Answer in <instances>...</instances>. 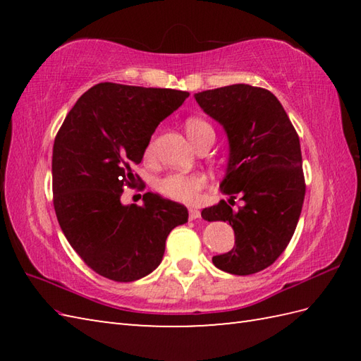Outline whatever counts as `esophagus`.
I'll use <instances>...</instances> for the list:
<instances>
[{
  "label": "esophagus",
  "instance_id": "esophagus-1",
  "mask_svg": "<svg viewBox=\"0 0 361 361\" xmlns=\"http://www.w3.org/2000/svg\"><path fill=\"white\" fill-rule=\"evenodd\" d=\"M202 217V212L198 211V209H189V219L190 220H197V219H200Z\"/></svg>",
  "mask_w": 361,
  "mask_h": 361
}]
</instances>
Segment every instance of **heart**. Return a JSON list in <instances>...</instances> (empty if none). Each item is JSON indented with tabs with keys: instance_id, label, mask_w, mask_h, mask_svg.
Segmentation results:
<instances>
[{
	"instance_id": "obj_1",
	"label": "heart",
	"mask_w": 361,
	"mask_h": 361,
	"mask_svg": "<svg viewBox=\"0 0 361 361\" xmlns=\"http://www.w3.org/2000/svg\"><path fill=\"white\" fill-rule=\"evenodd\" d=\"M212 127L208 122L198 118H190L186 121V133L189 140L195 142L204 132H209ZM153 153V141L150 140L145 147V157L150 158ZM206 186V176L198 172H172L167 173L157 183V189L159 194L173 202L192 204L200 197L202 189Z\"/></svg>"
}]
</instances>
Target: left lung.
<instances>
[{
    "label": "left lung",
    "mask_w": 361,
    "mask_h": 361,
    "mask_svg": "<svg viewBox=\"0 0 361 361\" xmlns=\"http://www.w3.org/2000/svg\"><path fill=\"white\" fill-rule=\"evenodd\" d=\"M202 110L224 127L229 155L220 189L226 202L204 208L208 221H229L234 248L212 257L221 271L247 276L270 267L293 235L305 185L301 145L286 110L268 90L235 83L194 94Z\"/></svg>",
    "instance_id": "1"
}]
</instances>
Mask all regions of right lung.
Here are the masks:
<instances>
[{
  "label": "right lung",
  "mask_w": 361,
  "mask_h": 361,
  "mask_svg": "<svg viewBox=\"0 0 361 361\" xmlns=\"http://www.w3.org/2000/svg\"><path fill=\"white\" fill-rule=\"evenodd\" d=\"M188 91L104 82L68 113L54 141L52 192L59 225L91 270L132 282L161 264L166 239L188 221L186 206L145 192L142 206L124 204L161 121L178 110Z\"/></svg>",
  "instance_id": "add662e5"
}]
</instances>
